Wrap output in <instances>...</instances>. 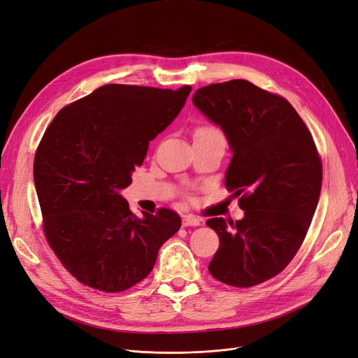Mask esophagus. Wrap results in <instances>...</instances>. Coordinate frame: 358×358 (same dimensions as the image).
<instances>
[{
	"label": "esophagus",
	"instance_id": "1",
	"mask_svg": "<svg viewBox=\"0 0 358 358\" xmlns=\"http://www.w3.org/2000/svg\"><path fill=\"white\" fill-rule=\"evenodd\" d=\"M201 224H202V220L197 218V217H193V215H186L182 218V226L184 227H189V226L197 227V226H201Z\"/></svg>",
	"mask_w": 358,
	"mask_h": 358
}]
</instances>
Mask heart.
I'll return each instance as SVG.
<instances>
[{"mask_svg": "<svg viewBox=\"0 0 358 358\" xmlns=\"http://www.w3.org/2000/svg\"><path fill=\"white\" fill-rule=\"evenodd\" d=\"M194 136H213V137H222L221 131L213 125H203L196 129Z\"/></svg>", "mask_w": 358, "mask_h": 358, "instance_id": "heart-1", "label": "heart"}]
</instances>
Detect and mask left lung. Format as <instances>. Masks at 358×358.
Segmentation results:
<instances>
[{"label":"left lung","mask_w":358,"mask_h":358,"mask_svg":"<svg viewBox=\"0 0 358 358\" xmlns=\"http://www.w3.org/2000/svg\"><path fill=\"white\" fill-rule=\"evenodd\" d=\"M193 104L227 137L226 187L245 217L210 218L220 248L217 280L250 287L286 268L310 229L322 190V161L307 125L286 99L245 79L199 88Z\"/></svg>","instance_id":"left-lung-1"}]
</instances>
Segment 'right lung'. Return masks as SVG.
<instances>
[{
  "label": "right lung",
  "instance_id": "right-lung-1",
  "mask_svg": "<svg viewBox=\"0 0 358 358\" xmlns=\"http://www.w3.org/2000/svg\"><path fill=\"white\" fill-rule=\"evenodd\" d=\"M190 91L108 84L66 106L48 125L34 181L47 242L76 280L122 292L149 275L159 249L180 230L171 209L132 214L121 190Z\"/></svg>",
  "mask_w": 358,
  "mask_h": 358
}]
</instances>
